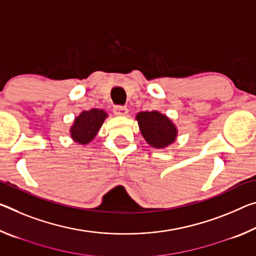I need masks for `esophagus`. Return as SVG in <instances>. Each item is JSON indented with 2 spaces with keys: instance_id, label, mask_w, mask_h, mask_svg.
<instances>
[{
  "instance_id": "1",
  "label": "esophagus",
  "mask_w": 256,
  "mask_h": 256,
  "mask_svg": "<svg viewBox=\"0 0 256 256\" xmlns=\"http://www.w3.org/2000/svg\"><path fill=\"white\" fill-rule=\"evenodd\" d=\"M114 114H115L116 116H125L128 115V108L123 106H116L114 108Z\"/></svg>"
}]
</instances>
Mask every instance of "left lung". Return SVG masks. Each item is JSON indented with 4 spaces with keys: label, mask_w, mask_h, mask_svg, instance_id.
Segmentation results:
<instances>
[{
    "label": "left lung",
    "mask_w": 256,
    "mask_h": 256,
    "mask_svg": "<svg viewBox=\"0 0 256 256\" xmlns=\"http://www.w3.org/2000/svg\"><path fill=\"white\" fill-rule=\"evenodd\" d=\"M136 118L147 144L157 149H164L176 141L178 128L173 122L157 110L140 112Z\"/></svg>",
    "instance_id": "left-lung-1"
}]
</instances>
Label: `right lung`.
<instances>
[{
    "instance_id": "1",
    "label": "right lung",
    "mask_w": 256,
    "mask_h": 256,
    "mask_svg": "<svg viewBox=\"0 0 256 256\" xmlns=\"http://www.w3.org/2000/svg\"><path fill=\"white\" fill-rule=\"evenodd\" d=\"M108 114L102 109L93 108L84 110L74 120L70 126V138L80 144H88L98 134Z\"/></svg>"
}]
</instances>
